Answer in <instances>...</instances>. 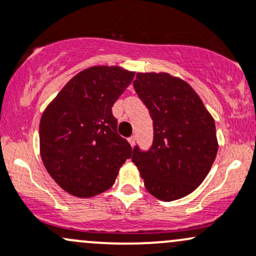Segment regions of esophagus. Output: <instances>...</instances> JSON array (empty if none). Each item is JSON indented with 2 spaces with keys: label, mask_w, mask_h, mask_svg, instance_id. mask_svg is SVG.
Returning a JSON list of instances; mask_svg holds the SVG:
<instances>
[{
  "label": "esophagus",
  "mask_w": 256,
  "mask_h": 256,
  "mask_svg": "<svg viewBox=\"0 0 256 256\" xmlns=\"http://www.w3.org/2000/svg\"><path fill=\"white\" fill-rule=\"evenodd\" d=\"M128 142H130V144L131 146H135V144H136V136H131L130 138H128Z\"/></svg>",
  "instance_id": "34e87169"
}]
</instances>
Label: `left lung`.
Here are the masks:
<instances>
[{"mask_svg": "<svg viewBox=\"0 0 256 256\" xmlns=\"http://www.w3.org/2000/svg\"><path fill=\"white\" fill-rule=\"evenodd\" d=\"M137 96L153 120L152 147H135L132 162L147 192L162 201L192 194L208 174L218 150L212 115L192 86L160 72H138Z\"/></svg>", "mask_w": 256, "mask_h": 256, "instance_id": "obj_1", "label": "left lung"}]
</instances>
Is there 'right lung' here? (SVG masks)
<instances>
[{"mask_svg": "<svg viewBox=\"0 0 256 256\" xmlns=\"http://www.w3.org/2000/svg\"><path fill=\"white\" fill-rule=\"evenodd\" d=\"M135 72L93 66L66 83L40 119V156L64 192L92 198L110 189L132 148L118 134L112 106Z\"/></svg>", "mask_w": 256, "mask_h": 256, "instance_id": "1", "label": "right lung"}]
</instances>
